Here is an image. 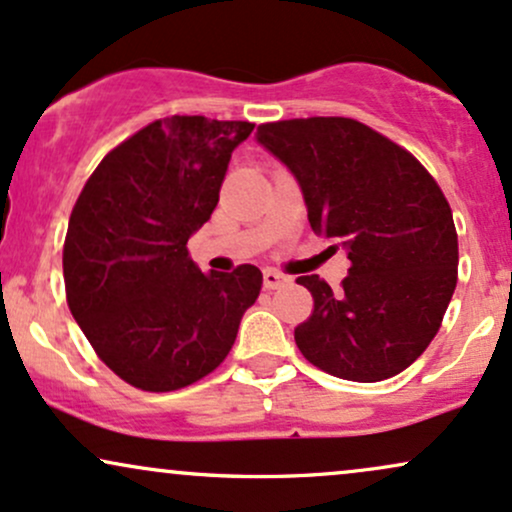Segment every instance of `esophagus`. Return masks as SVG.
I'll return each mask as SVG.
<instances>
[{"label":"esophagus","instance_id":"esophagus-1","mask_svg":"<svg viewBox=\"0 0 512 512\" xmlns=\"http://www.w3.org/2000/svg\"><path fill=\"white\" fill-rule=\"evenodd\" d=\"M262 281H264V289L274 291V289H279V286L289 284L291 279H289V276H286V274L276 272V269H264V272H262Z\"/></svg>","mask_w":512,"mask_h":512}]
</instances>
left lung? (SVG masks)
<instances>
[{
    "label": "left lung",
    "instance_id": "1",
    "mask_svg": "<svg viewBox=\"0 0 512 512\" xmlns=\"http://www.w3.org/2000/svg\"><path fill=\"white\" fill-rule=\"evenodd\" d=\"M257 142L291 170L313 231L351 262L339 291L298 276L315 301L293 332L301 354L354 383L402 373L436 337L457 284V233L438 182L349 117L269 122Z\"/></svg>",
    "mask_w": 512,
    "mask_h": 512
}]
</instances>
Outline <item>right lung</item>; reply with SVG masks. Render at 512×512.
<instances>
[{"mask_svg":"<svg viewBox=\"0 0 512 512\" xmlns=\"http://www.w3.org/2000/svg\"><path fill=\"white\" fill-rule=\"evenodd\" d=\"M252 129L163 117L110 151L76 199L62 252L69 310L105 366L139 390L209 375L260 296L255 264L204 274L187 255Z\"/></svg>","mask_w":512,"mask_h":512,"instance_id":"add662e5","label":"right lung"}]
</instances>
